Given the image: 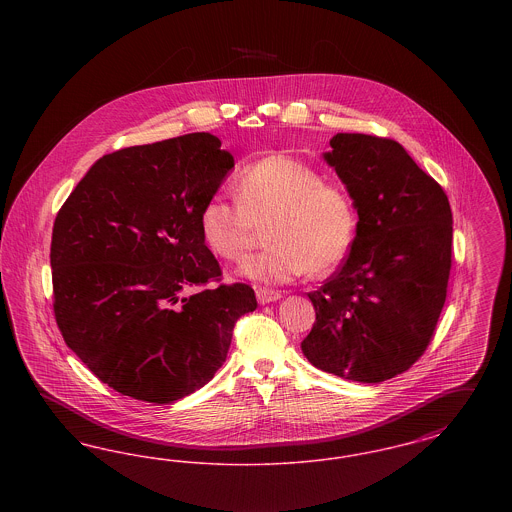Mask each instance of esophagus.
<instances>
[{
	"instance_id": "esophagus-1",
	"label": "esophagus",
	"mask_w": 512,
	"mask_h": 512,
	"mask_svg": "<svg viewBox=\"0 0 512 512\" xmlns=\"http://www.w3.org/2000/svg\"><path fill=\"white\" fill-rule=\"evenodd\" d=\"M280 297H282V293L276 292V290H265V288H259V290H257V301H259L261 305L274 303V301H278Z\"/></svg>"
}]
</instances>
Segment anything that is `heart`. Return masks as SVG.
<instances>
[{"label":"heart","instance_id":"1","mask_svg":"<svg viewBox=\"0 0 512 512\" xmlns=\"http://www.w3.org/2000/svg\"><path fill=\"white\" fill-rule=\"evenodd\" d=\"M236 201L215 194L199 209V232L222 259L238 261L270 220L265 251L245 259L240 276L259 284H284L307 272L338 267L357 236V209L338 184L288 155H268L238 174Z\"/></svg>","mask_w":512,"mask_h":512}]
</instances>
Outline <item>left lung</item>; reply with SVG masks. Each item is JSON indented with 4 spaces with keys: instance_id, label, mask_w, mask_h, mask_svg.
Masks as SVG:
<instances>
[{
    "instance_id": "8db88e82",
    "label": "left lung",
    "mask_w": 512,
    "mask_h": 512,
    "mask_svg": "<svg viewBox=\"0 0 512 512\" xmlns=\"http://www.w3.org/2000/svg\"><path fill=\"white\" fill-rule=\"evenodd\" d=\"M324 161L351 195L359 224L349 257L317 292L301 341L311 365L376 384L405 372L434 336L451 270L453 215L438 182L405 147L336 134Z\"/></svg>"
}]
</instances>
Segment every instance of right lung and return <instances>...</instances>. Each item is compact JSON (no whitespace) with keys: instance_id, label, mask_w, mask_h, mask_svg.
Returning <instances> with one entry per match:
<instances>
[{"instance_id":"add662e5","label":"right lung","mask_w":512,"mask_h":512,"mask_svg":"<svg viewBox=\"0 0 512 512\" xmlns=\"http://www.w3.org/2000/svg\"><path fill=\"white\" fill-rule=\"evenodd\" d=\"M234 169L220 140L194 132L103 155L53 224V311L65 343L103 384L167 405L226 361L247 284L219 280L199 209Z\"/></svg>"}]
</instances>
